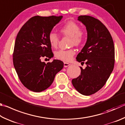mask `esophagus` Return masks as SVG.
I'll list each match as a JSON object with an SVG mask.
<instances>
[{
  "mask_svg": "<svg viewBox=\"0 0 125 125\" xmlns=\"http://www.w3.org/2000/svg\"><path fill=\"white\" fill-rule=\"evenodd\" d=\"M70 65V64L68 63H67V62H64V67H68Z\"/></svg>",
  "mask_w": 125,
  "mask_h": 125,
  "instance_id": "esophagus-1",
  "label": "esophagus"
}]
</instances>
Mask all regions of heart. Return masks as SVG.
Masks as SVG:
<instances>
[{
    "label": "heart",
    "instance_id": "obj_1",
    "mask_svg": "<svg viewBox=\"0 0 125 125\" xmlns=\"http://www.w3.org/2000/svg\"><path fill=\"white\" fill-rule=\"evenodd\" d=\"M61 33L63 35L67 36L71 38L70 44L78 45L82 42L85 38V33L83 30L80 29V27L75 22L69 21L66 22L60 29ZM48 40L50 44L53 47H56L58 45L59 37L55 33H50L48 36ZM74 50H60L57 51L55 53V56L58 60L69 61L72 60L73 56L74 55Z\"/></svg>",
    "mask_w": 125,
    "mask_h": 125
}]
</instances>
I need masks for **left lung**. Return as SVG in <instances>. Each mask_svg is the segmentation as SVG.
Wrapping results in <instances>:
<instances>
[{
	"label": "left lung",
	"mask_w": 125,
	"mask_h": 125,
	"mask_svg": "<svg viewBox=\"0 0 125 125\" xmlns=\"http://www.w3.org/2000/svg\"><path fill=\"white\" fill-rule=\"evenodd\" d=\"M78 20L85 26L87 38L76 61L83 64L85 61L86 67H80V75L72 82L80 94L90 96L103 87L114 69V42L108 29L98 19L84 15Z\"/></svg>",
	"instance_id": "8db88e82"
}]
</instances>
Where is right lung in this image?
Instances as JSON below:
<instances>
[{
    "label": "right lung",
    "instance_id": "obj_1",
    "mask_svg": "<svg viewBox=\"0 0 125 125\" xmlns=\"http://www.w3.org/2000/svg\"><path fill=\"white\" fill-rule=\"evenodd\" d=\"M63 16H35L20 29L16 38L13 63L21 82L28 90L39 92L49 87L64 63L53 60L46 64L42 57L51 58L53 54L48 36Z\"/></svg>",
    "mask_w": 125,
    "mask_h": 125
}]
</instances>
